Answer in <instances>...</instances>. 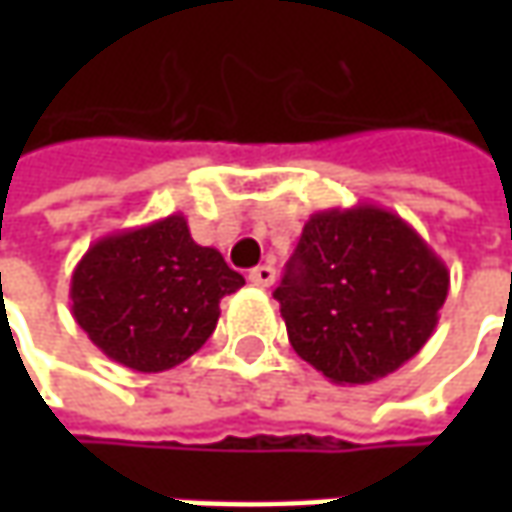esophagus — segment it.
Listing matches in <instances>:
<instances>
[{"mask_svg":"<svg viewBox=\"0 0 512 512\" xmlns=\"http://www.w3.org/2000/svg\"><path fill=\"white\" fill-rule=\"evenodd\" d=\"M247 279H250L256 287H270L273 285V279H276V270H273L270 265H259L247 273Z\"/></svg>","mask_w":512,"mask_h":512,"instance_id":"obj_1","label":"esophagus"}]
</instances>
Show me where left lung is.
Instances as JSON below:
<instances>
[{"label":"left lung","mask_w":512,"mask_h":512,"mask_svg":"<svg viewBox=\"0 0 512 512\" xmlns=\"http://www.w3.org/2000/svg\"><path fill=\"white\" fill-rule=\"evenodd\" d=\"M447 287V265L402 216L356 205L307 219L273 296L307 364L336 384H370L422 350Z\"/></svg>","instance_id":"8db88e82"}]
</instances>
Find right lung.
Returning a JSON list of instances; mask_svg holds the SVG:
<instances>
[{"mask_svg": "<svg viewBox=\"0 0 512 512\" xmlns=\"http://www.w3.org/2000/svg\"><path fill=\"white\" fill-rule=\"evenodd\" d=\"M245 279L216 247L193 242L182 213L102 236L70 276L76 325L108 359L162 373L190 359Z\"/></svg>", "mask_w": 512, "mask_h": 512, "instance_id": "right-lung-1", "label": "right lung"}]
</instances>
